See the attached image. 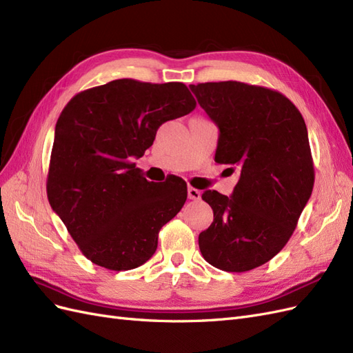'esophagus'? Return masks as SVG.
Masks as SVG:
<instances>
[{
  "instance_id": "obj_1",
  "label": "esophagus",
  "mask_w": 353,
  "mask_h": 353,
  "mask_svg": "<svg viewBox=\"0 0 353 353\" xmlns=\"http://www.w3.org/2000/svg\"><path fill=\"white\" fill-rule=\"evenodd\" d=\"M188 198L189 199H194V201H199L201 199V190H198V189H195L192 186H189L188 188Z\"/></svg>"
}]
</instances>
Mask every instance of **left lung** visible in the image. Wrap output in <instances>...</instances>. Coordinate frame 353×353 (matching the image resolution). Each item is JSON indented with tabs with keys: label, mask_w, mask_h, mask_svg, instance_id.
<instances>
[{
	"label": "left lung",
	"mask_w": 353,
	"mask_h": 353,
	"mask_svg": "<svg viewBox=\"0 0 353 353\" xmlns=\"http://www.w3.org/2000/svg\"><path fill=\"white\" fill-rule=\"evenodd\" d=\"M219 128L216 163L239 171L230 196L205 190L214 220L198 244L210 265L247 272L288 243L314 189V161L299 109L275 90L238 81L189 85Z\"/></svg>",
	"instance_id": "8db88e82"
}]
</instances>
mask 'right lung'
Masks as SVG:
<instances>
[{
  "label": "right lung",
  "instance_id": "right-lung-1",
  "mask_svg": "<svg viewBox=\"0 0 353 353\" xmlns=\"http://www.w3.org/2000/svg\"><path fill=\"white\" fill-rule=\"evenodd\" d=\"M183 83L115 79L69 100L60 114L47 196L68 232L94 265L139 268L154 256L158 234L182 210L185 180L148 182L133 161L157 130L195 109Z\"/></svg>",
  "mask_w": 353,
  "mask_h": 353
}]
</instances>
